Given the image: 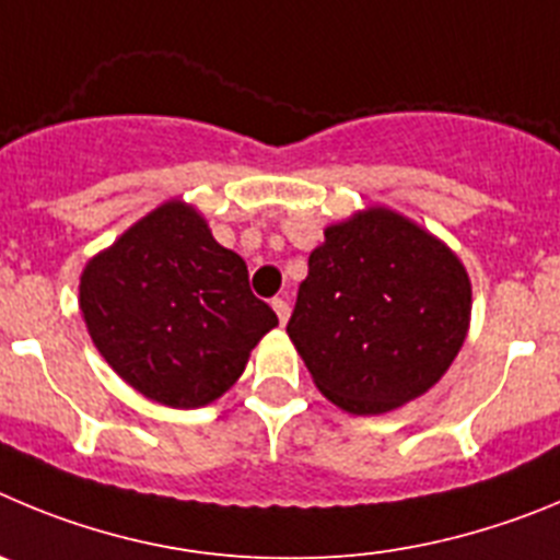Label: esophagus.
Wrapping results in <instances>:
<instances>
[{
    "label": "esophagus",
    "instance_id": "34e87169",
    "mask_svg": "<svg viewBox=\"0 0 560 560\" xmlns=\"http://www.w3.org/2000/svg\"><path fill=\"white\" fill-rule=\"evenodd\" d=\"M273 310L276 315H279V324L284 326L287 320H290V304H287L284 299H273Z\"/></svg>",
    "mask_w": 560,
    "mask_h": 560
}]
</instances>
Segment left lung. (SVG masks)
I'll list each match as a JSON object with an SVG mask.
<instances>
[{"label":"left lung","mask_w":560,"mask_h":560,"mask_svg":"<svg viewBox=\"0 0 560 560\" xmlns=\"http://www.w3.org/2000/svg\"><path fill=\"white\" fill-rule=\"evenodd\" d=\"M324 236L287 324L317 390L357 416L418 399L466 340V268L390 209L362 211Z\"/></svg>","instance_id":"1"}]
</instances>
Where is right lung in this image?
<instances>
[{
  "instance_id": "obj_1",
  "label": "right lung",
  "mask_w": 560,
  "mask_h": 560,
  "mask_svg": "<svg viewBox=\"0 0 560 560\" xmlns=\"http://www.w3.org/2000/svg\"><path fill=\"white\" fill-rule=\"evenodd\" d=\"M80 310L130 387L184 410L223 396L279 324L250 292L243 256L218 245L180 200L150 211L85 265Z\"/></svg>"
}]
</instances>
